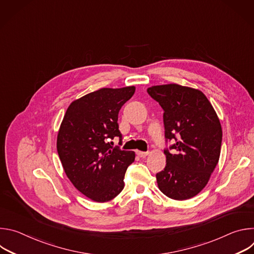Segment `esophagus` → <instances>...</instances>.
<instances>
[{"label": "esophagus", "instance_id": "obj_1", "mask_svg": "<svg viewBox=\"0 0 254 254\" xmlns=\"http://www.w3.org/2000/svg\"><path fill=\"white\" fill-rule=\"evenodd\" d=\"M137 156H139L140 158H144L149 155V152H141V151H136Z\"/></svg>", "mask_w": 254, "mask_h": 254}]
</instances>
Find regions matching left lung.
Segmentation results:
<instances>
[{"instance_id": "left-lung-1", "label": "left lung", "mask_w": 254, "mask_h": 254, "mask_svg": "<svg viewBox=\"0 0 254 254\" xmlns=\"http://www.w3.org/2000/svg\"><path fill=\"white\" fill-rule=\"evenodd\" d=\"M147 91L164 110L167 164L156 175L159 189L174 200L190 199L207 185L218 164L222 142L219 119L200 90L166 84Z\"/></svg>"}]
</instances>
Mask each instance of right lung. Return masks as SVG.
<instances>
[{
    "label": "right lung",
    "mask_w": 254,
    "mask_h": 254,
    "mask_svg": "<svg viewBox=\"0 0 254 254\" xmlns=\"http://www.w3.org/2000/svg\"><path fill=\"white\" fill-rule=\"evenodd\" d=\"M134 86L101 88L72 102L57 136V152L66 176L74 187L95 202H106L124 189L127 167L134 153L114 147L123 135L119 113L133 95Z\"/></svg>",
    "instance_id": "right-lung-1"
}]
</instances>
